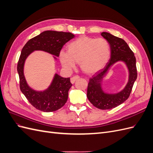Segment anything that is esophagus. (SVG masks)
<instances>
[{"instance_id": "34e87169", "label": "esophagus", "mask_w": 153, "mask_h": 153, "mask_svg": "<svg viewBox=\"0 0 153 153\" xmlns=\"http://www.w3.org/2000/svg\"><path fill=\"white\" fill-rule=\"evenodd\" d=\"M79 78H80V76H73V77H71V79H70V81H71V83L72 84H73L74 83H75V82L76 81V80H77L78 79H79Z\"/></svg>"}]
</instances>
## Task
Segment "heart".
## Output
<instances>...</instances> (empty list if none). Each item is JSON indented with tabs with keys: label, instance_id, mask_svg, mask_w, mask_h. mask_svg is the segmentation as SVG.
I'll return each mask as SVG.
<instances>
[{
	"label": "heart",
	"instance_id": "b5f03b06",
	"mask_svg": "<svg viewBox=\"0 0 153 153\" xmlns=\"http://www.w3.org/2000/svg\"><path fill=\"white\" fill-rule=\"evenodd\" d=\"M110 55V46L107 40L82 36L68 45V52L61 51L59 59L67 70H71L79 63L83 72L91 75L105 68Z\"/></svg>",
	"mask_w": 153,
	"mask_h": 153
}]
</instances>
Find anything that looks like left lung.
Masks as SVG:
<instances>
[{
    "mask_svg": "<svg viewBox=\"0 0 153 153\" xmlns=\"http://www.w3.org/2000/svg\"><path fill=\"white\" fill-rule=\"evenodd\" d=\"M101 35L110 44V58L105 67L90 78L87 96L90 102L96 108L108 110L122 104L129 98L137 78L136 59L124 40L106 32H101ZM118 62H123L126 66L128 71V79L127 84L122 90L111 94L104 90L103 80L111 67Z\"/></svg>",
    "mask_w": 153,
    "mask_h": 153,
    "instance_id": "obj_1",
    "label": "left lung"
}]
</instances>
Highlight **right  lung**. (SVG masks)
Masks as SVG:
<instances>
[{"instance_id": "1", "label": "right lung", "mask_w": 153, "mask_h": 153, "mask_svg": "<svg viewBox=\"0 0 153 153\" xmlns=\"http://www.w3.org/2000/svg\"><path fill=\"white\" fill-rule=\"evenodd\" d=\"M75 38L71 32L46 30L27 41L22 48L18 62L20 90L36 108L45 112H54L65 105L68 91L72 86L69 78H63L55 73L49 86L43 91H37L27 84L24 75L26 59L34 51H43L53 55L55 61L60 51L68 41Z\"/></svg>"}]
</instances>
